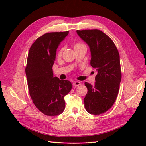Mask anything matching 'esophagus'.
<instances>
[{"label": "esophagus", "instance_id": "obj_1", "mask_svg": "<svg viewBox=\"0 0 146 146\" xmlns=\"http://www.w3.org/2000/svg\"><path fill=\"white\" fill-rule=\"evenodd\" d=\"M80 84H81V83H80V82H74L73 83V86H74V87H76V86H79Z\"/></svg>", "mask_w": 146, "mask_h": 146}]
</instances>
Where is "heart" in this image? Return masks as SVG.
Segmentation results:
<instances>
[{"mask_svg": "<svg viewBox=\"0 0 146 146\" xmlns=\"http://www.w3.org/2000/svg\"><path fill=\"white\" fill-rule=\"evenodd\" d=\"M82 44H80V43H77V44H76L75 45V46H80V45H81ZM63 48H61L60 51H59V52H58V55L59 56H61V54H62V52H63Z\"/></svg>", "mask_w": 146, "mask_h": 146, "instance_id": "heart-1", "label": "heart"}]
</instances>
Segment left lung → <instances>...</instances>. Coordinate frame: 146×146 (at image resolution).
I'll return each instance as SVG.
<instances>
[{"instance_id": "8db88e82", "label": "left lung", "mask_w": 146, "mask_h": 146, "mask_svg": "<svg viewBox=\"0 0 146 146\" xmlns=\"http://www.w3.org/2000/svg\"><path fill=\"white\" fill-rule=\"evenodd\" d=\"M91 52L90 64L96 68L94 85L85 82L88 92L84 98L89 113L100 115L109 110L115 101L122 78L119 51L109 37L98 29L77 30Z\"/></svg>"}]
</instances>
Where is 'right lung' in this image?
<instances>
[{
    "mask_svg": "<svg viewBox=\"0 0 146 146\" xmlns=\"http://www.w3.org/2000/svg\"><path fill=\"white\" fill-rule=\"evenodd\" d=\"M68 33L44 34L32 44L27 56L26 74L29 95L35 106L48 116L63 112L64 97L72 88L70 81L54 77L52 73L56 49Z\"/></svg>",
    "mask_w": 146,
    "mask_h": 146,
    "instance_id": "1",
    "label": "right lung"
}]
</instances>
